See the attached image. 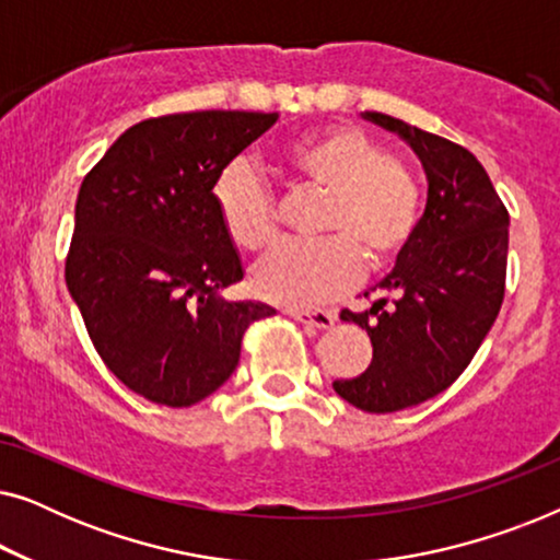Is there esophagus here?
<instances>
[{"mask_svg":"<svg viewBox=\"0 0 560 560\" xmlns=\"http://www.w3.org/2000/svg\"><path fill=\"white\" fill-rule=\"evenodd\" d=\"M285 313L290 318L301 320L305 326H313V328H331L336 316L331 311H303V308H285Z\"/></svg>","mask_w":560,"mask_h":560,"instance_id":"obj_1","label":"esophagus"}]
</instances>
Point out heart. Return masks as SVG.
I'll use <instances>...</instances> for the list:
<instances>
[{
	"instance_id": "b5f03b06",
	"label": "heart",
	"mask_w": 560,
	"mask_h": 560,
	"mask_svg": "<svg viewBox=\"0 0 560 560\" xmlns=\"http://www.w3.org/2000/svg\"><path fill=\"white\" fill-rule=\"evenodd\" d=\"M280 165L298 186L324 190L316 242H285L252 272L259 298L288 308L328 303L408 252L420 224V188L400 160L357 125H331L288 144ZM226 240L259 252L278 240V201L247 163H232L211 190Z\"/></svg>"
}]
</instances>
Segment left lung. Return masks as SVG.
Instances as JSON below:
<instances>
[{
	"label": "left lung",
	"instance_id": "1",
	"mask_svg": "<svg viewBox=\"0 0 560 560\" xmlns=\"http://www.w3.org/2000/svg\"><path fill=\"white\" fill-rule=\"evenodd\" d=\"M364 117L416 150L428 203L416 240L380 282L389 298L364 313L341 311L370 334L372 362L334 389L364 412H395L454 385L492 328L504 301L510 213L462 144L380 112Z\"/></svg>",
	"mask_w": 560,
	"mask_h": 560
}]
</instances>
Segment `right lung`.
I'll return each mask as SVG.
<instances>
[{
  "instance_id": "1",
  "label": "right lung",
  "mask_w": 560,
  "mask_h": 560,
  "mask_svg": "<svg viewBox=\"0 0 560 560\" xmlns=\"http://www.w3.org/2000/svg\"><path fill=\"white\" fill-rule=\"evenodd\" d=\"M278 114L183 112L129 127L75 198L66 285L114 377L165 408H188L240 364L249 324L275 316L224 301L244 278L211 190Z\"/></svg>"
}]
</instances>
